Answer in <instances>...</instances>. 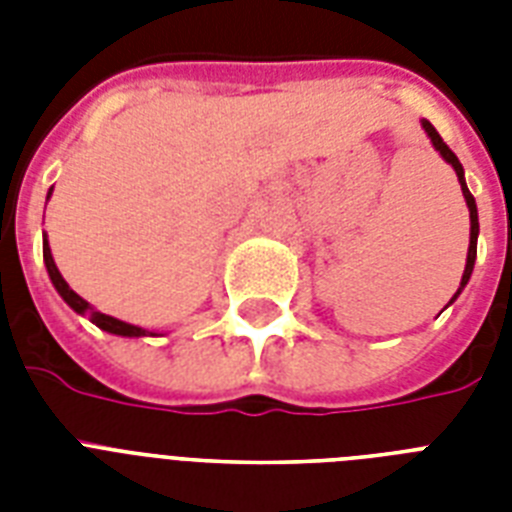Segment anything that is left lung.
<instances>
[{
    "instance_id": "left-lung-1",
    "label": "left lung",
    "mask_w": 512,
    "mask_h": 512,
    "mask_svg": "<svg viewBox=\"0 0 512 512\" xmlns=\"http://www.w3.org/2000/svg\"><path fill=\"white\" fill-rule=\"evenodd\" d=\"M422 130H425V135L430 138V143H433V148H436L438 154H441V159H444L446 164H452V170L457 172V180H460V188H462V196H465V204H468V212H470V247H468V260H465V271H462V281H460V289L454 292V297L449 300V305L460 297V292L465 287H468L470 281V273H473V265H476V249H478V207H476V199H473V193L468 191V183H465V170H462L460 159L454 156V151L449 146H446L444 140H441V135L436 132V127L428 122V119H422Z\"/></svg>"
}]
</instances>
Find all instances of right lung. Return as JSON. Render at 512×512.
I'll use <instances>...</instances> for the list:
<instances>
[{
    "mask_svg": "<svg viewBox=\"0 0 512 512\" xmlns=\"http://www.w3.org/2000/svg\"><path fill=\"white\" fill-rule=\"evenodd\" d=\"M52 196V188L47 191V199ZM42 255H44V268H47V273H50V281L52 287L58 289V295L66 300L68 308H74L79 316H87V319L95 324V327H100L103 332H108V335H119V337H159L156 332H148V329L143 327H135V324H127V321H119L114 319V316H108V313H100L98 308H92L84 297H79L74 292V289L68 287L66 279L60 276L58 265H55V260H52V252H50V241H47V233H44L42 239Z\"/></svg>",
    "mask_w": 512,
    "mask_h": 512,
    "instance_id": "1",
    "label": "right lung"
}]
</instances>
